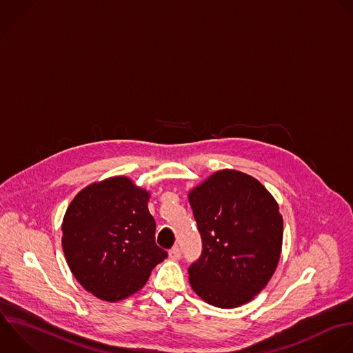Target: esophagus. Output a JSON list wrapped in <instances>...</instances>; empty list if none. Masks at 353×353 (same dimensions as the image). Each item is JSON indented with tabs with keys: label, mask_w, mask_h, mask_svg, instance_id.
I'll return each instance as SVG.
<instances>
[{
	"label": "esophagus",
	"mask_w": 353,
	"mask_h": 353,
	"mask_svg": "<svg viewBox=\"0 0 353 353\" xmlns=\"http://www.w3.org/2000/svg\"><path fill=\"white\" fill-rule=\"evenodd\" d=\"M169 258H170L172 261H179V259L181 258V251H180V248H179V247L172 248V250L169 251Z\"/></svg>",
	"instance_id": "34e87169"
}]
</instances>
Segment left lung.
I'll list each match as a JSON object with an SVG mask.
<instances>
[{
	"label": "left lung",
	"mask_w": 353,
	"mask_h": 353,
	"mask_svg": "<svg viewBox=\"0 0 353 353\" xmlns=\"http://www.w3.org/2000/svg\"><path fill=\"white\" fill-rule=\"evenodd\" d=\"M202 237V255L188 268L190 284L206 303L230 309L248 303L276 272L283 216L255 177L214 172L188 192Z\"/></svg>",
	"instance_id": "8db88e82"
}]
</instances>
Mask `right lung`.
<instances>
[{
    "label": "right lung",
    "instance_id": "1",
    "mask_svg": "<svg viewBox=\"0 0 353 353\" xmlns=\"http://www.w3.org/2000/svg\"><path fill=\"white\" fill-rule=\"evenodd\" d=\"M150 196L132 179L114 176L84 187L68 206L63 254L74 279L94 296L117 302L133 295L168 258L155 244Z\"/></svg>",
    "mask_w": 353,
    "mask_h": 353
}]
</instances>
